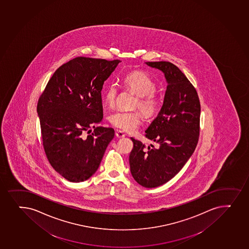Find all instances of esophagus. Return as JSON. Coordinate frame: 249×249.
<instances>
[{"label":"esophagus","instance_id":"esophagus-1","mask_svg":"<svg viewBox=\"0 0 249 249\" xmlns=\"http://www.w3.org/2000/svg\"><path fill=\"white\" fill-rule=\"evenodd\" d=\"M115 135L118 138H123V137H125V135L123 134V131H116Z\"/></svg>","mask_w":249,"mask_h":249}]
</instances>
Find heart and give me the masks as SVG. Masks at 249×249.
<instances>
[{"label":"heart","instance_id":"b5f03b06","mask_svg":"<svg viewBox=\"0 0 249 249\" xmlns=\"http://www.w3.org/2000/svg\"><path fill=\"white\" fill-rule=\"evenodd\" d=\"M123 85L132 94L137 95L134 101L133 108H139L147 118H155L159 114L162 107V98L156 93L157 86L155 80L146 73L137 71L130 73L123 78ZM118 89L115 85H109L103 94L105 105L108 107L115 106ZM142 112L138 110L131 112H113L109 116L111 125L126 132H133L142 124Z\"/></svg>","mask_w":249,"mask_h":249}]
</instances>
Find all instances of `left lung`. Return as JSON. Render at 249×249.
<instances>
[{"label":"left lung","mask_w":249,"mask_h":249,"mask_svg":"<svg viewBox=\"0 0 249 249\" xmlns=\"http://www.w3.org/2000/svg\"><path fill=\"white\" fill-rule=\"evenodd\" d=\"M160 70L168 82L163 106L145 131L157 143L145 149L131 137V175L142 187L152 188L172 179L193 155L200 135L201 104L195 87L178 67L169 62H148Z\"/></svg>","instance_id":"8db88e82"}]
</instances>
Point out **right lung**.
Returning <instances> with one entry per match:
<instances>
[{
  "label": "right lung",
  "mask_w": 249,
  "mask_h": 249,
  "mask_svg": "<svg viewBox=\"0 0 249 249\" xmlns=\"http://www.w3.org/2000/svg\"><path fill=\"white\" fill-rule=\"evenodd\" d=\"M119 62L75 57L56 70L38 99L44 152L52 167L70 182L89 178L114 137L113 128L96 124L103 119V86Z\"/></svg>",
  "instance_id": "1"
}]
</instances>
